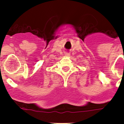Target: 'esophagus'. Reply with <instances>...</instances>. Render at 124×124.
Segmentation results:
<instances>
[{
    "label": "esophagus",
    "mask_w": 124,
    "mask_h": 124,
    "mask_svg": "<svg viewBox=\"0 0 124 124\" xmlns=\"http://www.w3.org/2000/svg\"><path fill=\"white\" fill-rule=\"evenodd\" d=\"M70 55H71L70 53H66L65 54V56H70Z\"/></svg>",
    "instance_id": "1"
}]
</instances>
